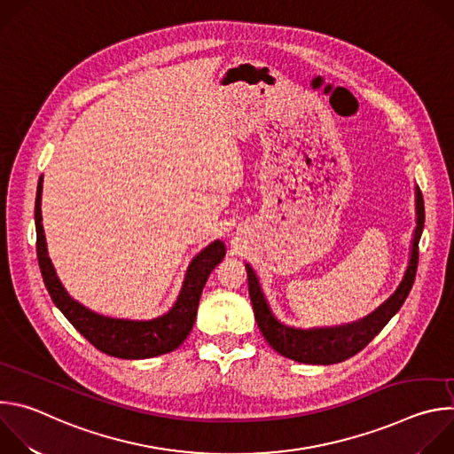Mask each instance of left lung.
Here are the masks:
<instances>
[{"label":"left lung","instance_id":"left-lung-1","mask_svg":"<svg viewBox=\"0 0 454 454\" xmlns=\"http://www.w3.org/2000/svg\"><path fill=\"white\" fill-rule=\"evenodd\" d=\"M415 207H417V228L413 233L411 242V253L408 270L404 273L403 282L399 284L397 291L387 298L379 309H375L366 317L348 323V325L341 327H331V329H310L301 331L294 327H287L273 314L270 309V303L266 300V294L258 282L256 273L249 264H246L247 271V287H249V298L253 303V312L256 325L261 329L266 341L284 357H289L298 363L305 364H334L341 363L357 352H361L390 321L399 309L403 307L404 300L408 298L415 275H417V264H419V240L424 230V198L422 192L417 186L415 190Z\"/></svg>","mask_w":454,"mask_h":454}]
</instances>
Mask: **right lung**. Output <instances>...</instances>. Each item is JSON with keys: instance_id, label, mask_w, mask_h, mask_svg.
<instances>
[{"instance_id": "add662e5", "label": "right lung", "mask_w": 454, "mask_h": 454, "mask_svg": "<svg viewBox=\"0 0 454 454\" xmlns=\"http://www.w3.org/2000/svg\"><path fill=\"white\" fill-rule=\"evenodd\" d=\"M41 192L43 176L37 183L35 196V233H37V261L50 293L51 301L59 310L67 316L72 325L100 352L120 357V359H147L176 350L190 334L193 321H196L200 298L203 287L226 254V246L223 240H214L208 244L193 261L190 262L181 293L174 307L154 319L135 321V319H116L97 314L74 300L68 291L62 287L53 264L48 256L46 239L43 230L41 215Z\"/></svg>"}]
</instances>
